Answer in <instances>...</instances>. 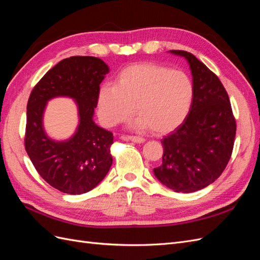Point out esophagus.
I'll list each match as a JSON object with an SVG mask.
<instances>
[{
    "label": "esophagus",
    "instance_id": "esophagus-1",
    "mask_svg": "<svg viewBox=\"0 0 260 260\" xmlns=\"http://www.w3.org/2000/svg\"><path fill=\"white\" fill-rule=\"evenodd\" d=\"M122 140H127V141H131V142L135 143H143L145 139L141 138V137H136V136H122L121 137Z\"/></svg>",
    "mask_w": 260,
    "mask_h": 260
}]
</instances>
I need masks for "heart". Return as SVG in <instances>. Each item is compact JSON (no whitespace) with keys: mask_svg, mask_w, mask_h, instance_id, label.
<instances>
[{"mask_svg":"<svg viewBox=\"0 0 260 260\" xmlns=\"http://www.w3.org/2000/svg\"><path fill=\"white\" fill-rule=\"evenodd\" d=\"M194 84L182 70L141 62L124 68L115 85H103L98 113L107 128L128 122L137 112L136 127L166 133L182 124L191 112Z\"/></svg>","mask_w":260,"mask_h":260,"instance_id":"obj_1","label":"heart"}]
</instances>
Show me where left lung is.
Listing matches in <instances>:
<instances>
[{"label": "left lung", "mask_w": 260, "mask_h": 260, "mask_svg": "<svg viewBox=\"0 0 260 260\" xmlns=\"http://www.w3.org/2000/svg\"><path fill=\"white\" fill-rule=\"evenodd\" d=\"M190 65L194 101L184 122L161 140L164 155L154 175L175 192L192 193L222 174L233 151L237 123L219 78L192 53L172 50Z\"/></svg>", "instance_id": "obj_1"}]
</instances>
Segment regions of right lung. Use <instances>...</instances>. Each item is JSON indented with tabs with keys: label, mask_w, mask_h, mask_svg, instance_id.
Returning <instances> with one entry per match:
<instances>
[{
	"label": "right lung",
	"mask_w": 260,
	"mask_h": 260,
	"mask_svg": "<svg viewBox=\"0 0 260 260\" xmlns=\"http://www.w3.org/2000/svg\"><path fill=\"white\" fill-rule=\"evenodd\" d=\"M108 73V66L98 57L65 58L42 77L29 96L26 152L39 175L62 193L91 191L112 166L113 133L93 121L100 84ZM57 96L74 98L80 114L77 131L66 141L50 139L43 129L46 103Z\"/></svg>",
	"instance_id": "add662e5"
}]
</instances>
